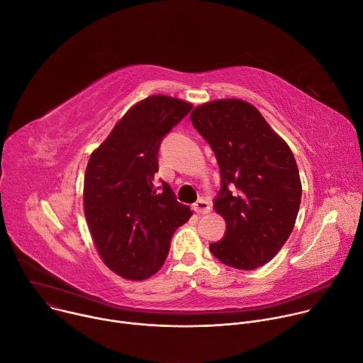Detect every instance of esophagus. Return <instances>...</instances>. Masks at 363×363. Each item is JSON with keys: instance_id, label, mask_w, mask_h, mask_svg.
Masks as SVG:
<instances>
[{"instance_id": "obj_1", "label": "esophagus", "mask_w": 363, "mask_h": 363, "mask_svg": "<svg viewBox=\"0 0 363 363\" xmlns=\"http://www.w3.org/2000/svg\"><path fill=\"white\" fill-rule=\"evenodd\" d=\"M193 211L196 212V213H200V215H203V213H208L209 211H211V203L208 202L206 199H199L197 202L193 205Z\"/></svg>"}]
</instances>
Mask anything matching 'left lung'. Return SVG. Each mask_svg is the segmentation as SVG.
Instances as JSON below:
<instances>
[{"label": "left lung", "mask_w": 363, "mask_h": 363, "mask_svg": "<svg viewBox=\"0 0 363 363\" xmlns=\"http://www.w3.org/2000/svg\"><path fill=\"white\" fill-rule=\"evenodd\" d=\"M191 124L213 150L220 190L215 211L225 235L211 252L225 265L255 269L271 261L289 239L301 202L296 158L259 111L240 99L197 106Z\"/></svg>", "instance_id": "1"}]
</instances>
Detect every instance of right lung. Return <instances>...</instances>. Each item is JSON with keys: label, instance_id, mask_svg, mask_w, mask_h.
<instances>
[{"label": "right lung", "instance_id": "add662e5", "mask_svg": "<svg viewBox=\"0 0 363 363\" xmlns=\"http://www.w3.org/2000/svg\"><path fill=\"white\" fill-rule=\"evenodd\" d=\"M193 105L152 95L134 105L91 154L85 173V216L106 267L145 279L163 267L174 230L191 211L169 183L155 182L163 138Z\"/></svg>", "mask_w": 363, "mask_h": 363}]
</instances>
